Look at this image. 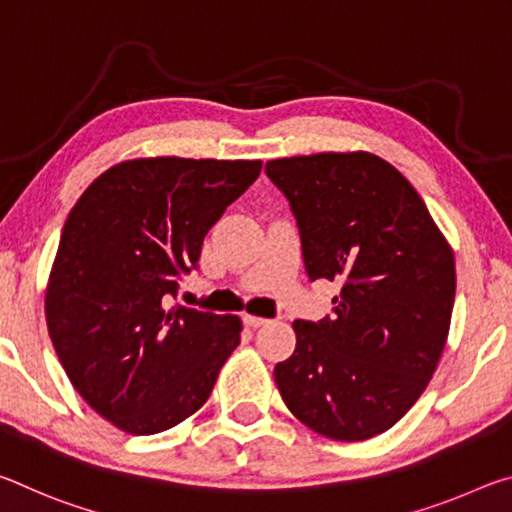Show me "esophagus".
<instances>
[{
    "label": "esophagus",
    "mask_w": 512,
    "mask_h": 512,
    "mask_svg": "<svg viewBox=\"0 0 512 512\" xmlns=\"http://www.w3.org/2000/svg\"><path fill=\"white\" fill-rule=\"evenodd\" d=\"M242 322H245L247 326H251V329H258V326H265L267 324L265 317H256V315H249V313L242 315Z\"/></svg>",
    "instance_id": "obj_1"
}]
</instances>
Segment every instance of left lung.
<instances>
[{
    "label": "left lung",
    "mask_w": 512,
    "mask_h": 512,
    "mask_svg": "<svg viewBox=\"0 0 512 512\" xmlns=\"http://www.w3.org/2000/svg\"><path fill=\"white\" fill-rule=\"evenodd\" d=\"M308 279L340 281L333 315L295 320L274 379L290 413L340 442L374 438L420 399L445 349L454 251L397 167L370 152L276 158Z\"/></svg>",
    "instance_id": "8db88e82"
}]
</instances>
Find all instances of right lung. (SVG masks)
Wrapping results in <instances>:
<instances>
[{"mask_svg":"<svg viewBox=\"0 0 512 512\" xmlns=\"http://www.w3.org/2000/svg\"><path fill=\"white\" fill-rule=\"evenodd\" d=\"M261 167L133 158L92 181L67 215L45 292L49 338L74 390L117 429L152 435L197 413L240 345L238 315L167 301Z\"/></svg>","mask_w":512,"mask_h":512,"instance_id":"1","label":"right lung"}]
</instances>
